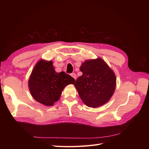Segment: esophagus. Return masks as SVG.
Segmentation results:
<instances>
[{
	"label": "esophagus",
	"instance_id": "1",
	"mask_svg": "<svg viewBox=\"0 0 149 149\" xmlns=\"http://www.w3.org/2000/svg\"><path fill=\"white\" fill-rule=\"evenodd\" d=\"M71 76L72 77H73L74 79H76V75L75 73H71Z\"/></svg>",
	"mask_w": 149,
	"mask_h": 149
}]
</instances>
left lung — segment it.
I'll list each match as a JSON object with an SVG mask.
<instances>
[{"label": "left lung", "instance_id": "1", "mask_svg": "<svg viewBox=\"0 0 149 149\" xmlns=\"http://www.w3.org/2000/svg\"><path fill=\"white\" fill-rule=\"evenodd\" d=\"M83 74L74 84L81 100L89 107L105 104L113 95L116 86L114 71L101 58L86 60L80 66Z\"/></svg>", "mask_w": 149, "mask_h": 149}]
</instances>
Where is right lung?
I'll list each match as a JSON object with an SVG mask.
<instances>
[{
	"mask_svg": "<svg viewBox=\"0 0 149 149\" xmlns=\"http://www.w3.org/2000/svg\"><path fill=\"white\" fill-rule=\"evenodd\" d=\"M74 83V79L65 72H56L52 61L41 59L31 71L28 84L35 100L45 106H52L60 100L66 86Z\"/></svg>",
	"mask_w": 149,
	"mask_h": 149,
	"instance_id": "1",
	"label": "right lung"
}]
</instances>
